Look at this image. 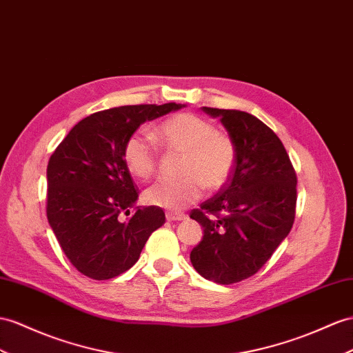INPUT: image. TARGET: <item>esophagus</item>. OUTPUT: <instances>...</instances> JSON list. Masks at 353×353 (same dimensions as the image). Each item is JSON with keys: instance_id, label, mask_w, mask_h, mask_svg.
Masks as SVG:
<instances>
[{"instance_id": "esophagus-1", "label": "esophagus", "mask_w": 353, "mask_h": 353, "mask_svg": "<svg viewBox=\"0 0 353 353\" xmlns=\"http://www.w3.org/2000/svg\"><path fill=\"white\" fill-rule=\"evenodd\" d=\"M185 219H186V214H183V213L167 212V221H174V222H179V221H185Z\"/></svg>"}]
</instances>
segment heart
I'll return each mask as SVG.
<instances>
[{"instance_id":"obj_1","label":"heart","mask_w":353,"mask_h":353,"mask_svg":"<svg viewBox=\"0 0 353 353\" xmlns=\"http://www.w3.org/2000/svg\"><path fill=\"white\" fill-rule=\"evenodd\" d=\"M155 139L170 150L183 152L182 179L162 180L144 192L150 205L179 212L200 200L203 186L209 191L221 189L236 165V146L232 140L194 113L168 117L155 130ZM123 159L130 173L146 180L157 171V149L146 134H132L123 148Z\"/></svg>"}]
</instances>
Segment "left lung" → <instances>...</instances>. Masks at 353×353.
I'll use <instances>...</instances> for the list:
<instances>
[{
    "label": "left lung",
    "mask_w": 353,
    "mask_h": 353,
    "mask_svg": "<svg viewBox=\"0 0 353 353\" xmlns=\"http://www.w3.org/2000/svg\"><path fill=\"white\" fill-rule=\"evenodd\" d=\"M219 117L236 146V165L221 191L191 212L204 236L191 263L221 285L254 276L292 228L296 176L282 141L254 114L201 107Z\"/></svg>",
    "instance_id": "8db88e82"
}]
</instances>
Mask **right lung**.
Wrapping results in <instances>:
<instances>
[{"instance_id": "right-lung-1", "label": "right lung", "mask_w": 353, "mask_h": 353, "mask_svg": "<svg viewBox=\"0 0 353 353\" xmlns=\"http://www.w3.org/2000/svg\"><path fill=\"white\" fill-rule=\"evenodd\" d=\"M167 103L97 112L73 126L48 164V221L80 273L107 280L137 263L165 213L157 205L131 214L139 192L123 159L125 143L148 121L183 108ZM122 215H128L123 220Z\"/></svg>"}]
</instances>
